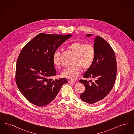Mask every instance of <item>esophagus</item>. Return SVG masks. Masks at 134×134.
<instances>
[{"instance_id":"obj_1","label":"esophagus","mask_w":134,"mask_h":134,"mask_svg":"<svg viewBox=\"0 0 134 134\" xmlns=\"http://www.w3.org/2000/svg\"><path fill=\"white\" fill-rule=\"evenodd\" d=\"M68 81V83H75V81H73V80H69Z\"/></svg>"}]
</instances>
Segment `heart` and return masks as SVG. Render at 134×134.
<instances>
[{
  "label": "heart",
  "instance_id": "1",
  "mask_svg": "<svg viewBox=\"0 0 134 134\" xmlns=\"http://www.w3.org/2000/svg\"><path fill=\"white\" fill-rule=\"evenodd\" d=\"M75 57L74 60V65L66 67L61 73V76L71 80H74L81 72V67L84 70L89 68L93 64L95 57V50L93 45L85 44L80 42H74L68 46ZM53 62L56 66L60 65V52L55 51L53 55Z\"/></svg>",
  "mask_w": 134,
  "mask_h": 134
}]
</instances>
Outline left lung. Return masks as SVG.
Wrapping results in <instances>:
<instances>
[{
    "mask_svg": "<svg viewBox=\"0 0 134 134\" xmlns=\"http://www.w3.org/2000/svg\"><path fill=\"white\" fill-rule=\"evenodd\" d=\"M93 36L88 34L86 37ZM93 47L95 57L93 64L83 74L85 78H93L94 81L81 79L85 86L81 99L87 104H96L108 95L113 88L116 75V61L114 51L108 43L97 36ZM90 82L89 83V82Z\"/></svg>",
    "mask_w": 134,
    "mask_h": 134,
    "instance_id": "1",
    "label": "left lung"
}]
</instances>
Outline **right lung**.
Masks as SVG:
<instances>
[{
	"label": "right lung",
	"instance_id": "obj_1",
	"mask_svg": "<svg viewBox=\"0 0 134 134\" xmlns=\"http://www.w3.org/2000/svg\"><path fill=\"white\" fill-rule=\"evenodd\" d=\"M71 35L41 33L23 48L16 66L15 80L20 91L31 103L45 106L53 100L62 86L67 83L66 78L53 80L56 75L53 62L55 51Z\"/></svg>",
	"mask_w": 134,
	"mask_h": 134
}]
</instances>
